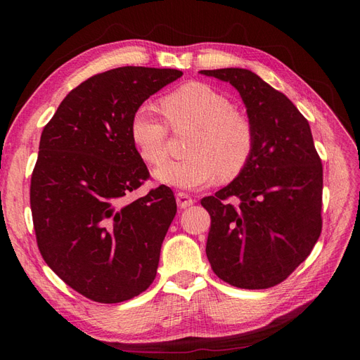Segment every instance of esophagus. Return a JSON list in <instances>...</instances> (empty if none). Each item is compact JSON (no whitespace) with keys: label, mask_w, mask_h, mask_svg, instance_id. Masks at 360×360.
<instances>
[{"label":"esophagus","mask_w":360,"mask_h":360,"mask_svg":"<svg viewBox=\"0 0 360 360\" xmlns=\"http://www.w3.org/2000/svg\"><path fill=\"white\" fill-rule=\"evenodd\" d=\"M176 201H177L180 209H186V207H189V205H192L195 202V200L192 197H189L188 193H184V192H179L176 195Z\"/></svg>","instance_id":"esophagus-1"}]
</instances>
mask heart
I'll return each mask as SVG.
<instances>
[{"mask_svg": "<svg viewBox=\"0 0 360 360\" xmlns=\"http://www.w3.org/2000/svg\"><path fill=\"white\" fill-rule=\"evenodd\" d=\"M160 112L171 130L195 129L186 146L189 158L167 162L156 169L159 181L180 189H200L216 180L238 176L252 158L255 130L250 120L234 110L233 102L213 86L188 82L160 101ZM169 130L148 106H141L130 120V136L139 156L160 165L168 156Z\"/></svg>", "mask_w": 360, "mask_h": 360, "instance_id": "b5f03b06", "label": "heart"}]
</instances>
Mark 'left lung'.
<instances>
[{
    "mask_svg": "<svg viewBox=\"0 0 360 360\" xmlns=\"http://www.w3.org/2000/svg\"><path fill=\"white\" fill-rule=\"evenodd\" d=\"M240 93L255 130L243 171L212 197L205 254L217 278L263 290L285 281L311 254L321 233L323 165L308 120L288 97L254 72L201 70Z\"/></svg>",
    "mask_w": 360,
    "mask_h": 360,
    "instance_id": "left-lung-1",
    "label": "left lung"
}]
</instances>
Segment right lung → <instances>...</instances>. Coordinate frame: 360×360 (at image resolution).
I'll use <instances>...</instances> for the list:
<instances>
[{
	"label": "right lung",
	"instance_id": "right-lung-1",
	"mask_svg": "<svg viewBox=\"0 0 360 360\" xmlns=\"http://www.w3.org/2000/svg\"><path fill=\"white\" fill-rule=\"evenodd\" d=\"M177 69L126 66L79 84L43 127L30 204L46 264L86 299L118 303L156 278L160 246L176 216L172 191L127 195L150 177L130 120Z\"/></svg>",
	"mask_w": 360,
	"mask_h": 360
}]
</instances>
